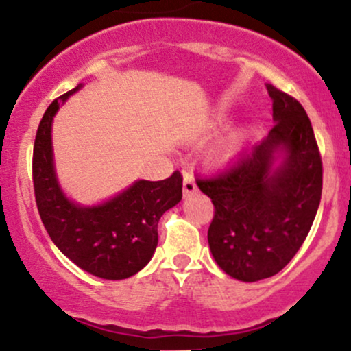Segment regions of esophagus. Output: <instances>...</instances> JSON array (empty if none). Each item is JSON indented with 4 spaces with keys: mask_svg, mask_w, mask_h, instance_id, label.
I'll use <instances>...</instances> for the list:
<instances>
[{
    "mask_svg": "<svg viewBox=\"0 0 351 351\" xmlns=\"http://www.w3.org/2000/svg\"><path fill=\"white\" fill-rule=\"evenodd\" d=\"M198 191V186H196L195 176H193L191 171H184V180H183V193L184 196L193 195V193Z\"/></svg>",
    "mask_w": 351,
    "mask_h": 351,
    "instance_id": "34e87169",
    "label": "esophagus"
}]
</instances>
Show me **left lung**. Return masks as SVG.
Returning a JSON list of instances; mask_svg holds the SVG:
<instances>
[{
    "label": "left lung",
    "mask_w": 351,
    "mask_h": 351,
    "mask_svg": "<svg viewBox=\"0 0 351 351\" xmlns=\"http://www.w3.org/2000/svg\"><path fill=\"white\" fill-rule=\"evenodd\" d=\"M276 125L263 143L241 153L228 170L198 176L215 216L208 229L213 257L228 276L256 282L276 276L304 244L322 198L324 167L307 112L267 86ZM277 151L285 163L271 170Z\"/></svg>",
    "instance_id": "1"
}]
</instances>
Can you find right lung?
I'll use <instances>...</instances> for the list:
<instances>
[{"mask_svg":"<svg viewBox=\"0 0 351 351\" xmlns=\"http://www.w3.org/2000/svg\"><path fill=\"white\" fill-rule=\"evenodd\" d=\"M66 92L44 112L33 150V184L39 216L52 243L84 271L120 280L142 271L158 244V221L180 203L183 176L173 171L162 181L140 180L122 195L94 208H80L64 196L52 165L51 123Z\"/></svg>","mask_w":351,"mask_h":351,"instance_id":"obj_1","label":"right lung"}]
</instances>
